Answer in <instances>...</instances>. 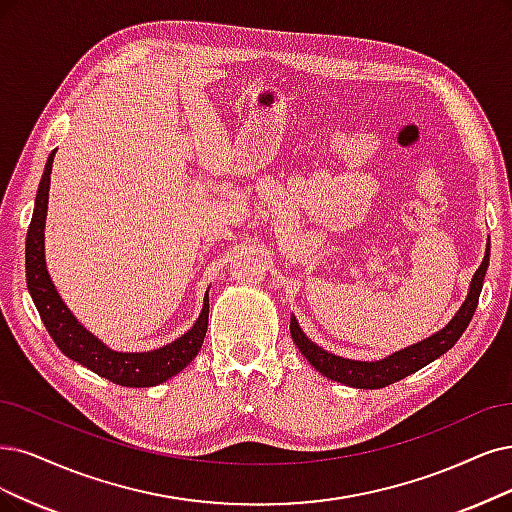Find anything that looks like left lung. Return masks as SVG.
<instances>
[{
    "instance_id": "obj_1",
    "label": "left lung",
    "mask_w": 512,
    "mask_h": 512,
    "mask_svg": "<svg viewBox=\"0 0 512 512\" xmlns=\"http://www.w3.org/2000/svg\"><path fill=\"white\" fill-rule=\"evenodd\" d=\"M487 266H489V242H487L481 266L475 272V276H472L468 295L464 299V304L460 306V310L456 312V316H453L441 331L432 333L430 337L422 339L418 344L407 346L386 358H380V361H352V358L327 352L325 348L316 346L312 339L301 331L297 318L293 314H291V337L295 346L299 348V352L308 358V363L318 373L329 377V380L350 388H363V390L386 388L394 382L403 380V377L420 371L432 361H437L439 356H443L447 350L456 346V342L466 331L472 314L477 310Z\"/></svg>"
}]
</instances>
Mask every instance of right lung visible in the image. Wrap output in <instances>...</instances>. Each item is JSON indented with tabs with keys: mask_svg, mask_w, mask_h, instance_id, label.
Segmentation results:
<instances>
[{
	"mask_svg": "<svg viewBox=\"0 0 512 512\" xmlns=\"http://www.w3.org/2000/svg\"><path fill=\"white\" fill-rule=\"evenodd\" d=\"M56 149L50 151L46 160L44 175L37 187L35 208L31 225L27 232V289L33 297V304L40 312L44 325L54 339L59 350L69 356L71 361L84 365L105 380L120 384L126 388H149L158 386L170 377L183 371L194 361L202 348L206 327H208V291L204 293L202 312L196 318L194 327L185 331L175 342H170L158 350L149 352H118L103 344L97 335H92L78 318L71 314L63 297L56 291L54 282L46 268V246L44 230L48 215V192H50V173Z\"/></svg>",
	"mask_w": 512,
	"mask_h": 512,
	"instance_id": "obj_1",
	"label": "right lung"
}]
</instances>
